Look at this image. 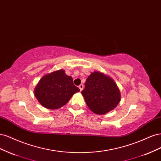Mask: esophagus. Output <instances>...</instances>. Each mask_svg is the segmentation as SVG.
I'll use <instances>...</instances> for the list:
<instances>
[{
  "label": "esophagus",
  "mask_w": 161,
  "mask_h": 161,
  "mask_svg": "<svg viewBox=\"0 0 161 161\" xmlns=\"http://www.w3.org/2000/svg\"><path fill=\"white\" fill-rule=\"evenodd\" d=\"M79 88L80 91H82V89H83V88H84V85H82V84L80 85L79 86Z\"/></svg>",
  "instance_id": "esophagus-1"
}]
</instances>
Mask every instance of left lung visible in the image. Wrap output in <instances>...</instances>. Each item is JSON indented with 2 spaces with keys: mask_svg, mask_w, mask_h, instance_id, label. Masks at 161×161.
<instances>
[{
  "mask_svg": "<svg viewBox=\"0 0 161 161\" xmlns=\"http://www.w3.org/2000/svg\"><path fill=\"white\" fill-rule=\"evenodd\" d=\"M81 93L91 111L99 115L114 109L121 100L120 91L115 81L99 71L91 72Z\"/></svg>",
  "mask_w": 161,
  "mask_h": 161,
  "instance_id": "obj_1",
  "label": "left lung"
}]
</instances>
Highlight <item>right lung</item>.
<instances>
[{"label": "right lung", "instance_id": "right-lung-1", "mask_svg": "<svg viewBox=\"0 0 161 161\" xmlns=\"http://www.w3.org/2000/svg\"><path fill=\"white\" fill-rule=\"evenodd\" d=\"M79 91L72 78L61 69L43 76L34 89V95L45 108L56 109L65 105Z\"/></svg>", "mask_w": 161, "mask_h": 161}]
</instances>
